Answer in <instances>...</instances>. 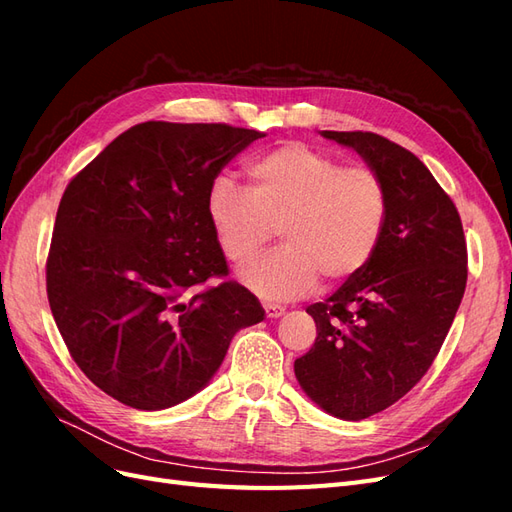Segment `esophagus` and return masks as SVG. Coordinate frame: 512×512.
Instances as JSON below:
<instances>
[{
  "mask_svg": "<svg viewBox=\"0 0 512 512\" xmlns=\"http://www.w3.org/2000/svg\"><path fill=\"white\" fill-rule=\"evenodd\" d=\"M262 307H265L267 318H280L286 312L282 305H275V303H262Z\"/></svg>",
  "mask_w": 512,
  "mask_h": 512,
  "instance_id": "34e87169",
  "label": "esophagus"
}]
</instances>
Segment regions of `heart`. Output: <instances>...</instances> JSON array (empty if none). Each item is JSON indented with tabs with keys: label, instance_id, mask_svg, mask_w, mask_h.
Here are the masks:
<instances>
[{
	"label": "heart",
	"instance_id": "b5f03b06",
	"mask_svg": "<svg viewBox=\"0 0 512 512\" xmlns=\"http://www.w3.org/2000/svg\"><path fill=\"white\" fill-rule=\"evenodd\" d=\"M250 185L218 177L207 192V218L228 262L254 260L275 228L284 245L243 271L265 299H297L320 275L339 284L359 273L382 239L389 194L376 170L344 166L305 143H286L247 166Z\"/></svg>",
	"mask_w": 512,
	"mask_h": 512
}]
</instances>
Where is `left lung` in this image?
Returning <instances> with one entry per match:
<instances>
[{
    "instance_id": "obj_1",
    "label": "left lung",
    "mask_w": 512,
    "mask_h": 512,
    "mask_svg": "<svg viewBox=\"0 0 512 512\" xmlns=\"http://www.w3.org/2000/svg\"><path fill=\"white\" fill-rule=\"evenodd\" d=\"M320 134L376 170L389 213L367 265L305 309L318 337L294 376L324 412L361 421L427 374L466 292L468 250L457 207L412 151L374 132Z\"/></svg>"
}]
</instances>
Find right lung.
Masks as SVG:
<instances>
[{
	"label": "right lung",
	"instance_id": "right-lung-1",
	"mask_svg": "<svg viewBox=\"0 0 512 512\" xmlns=\"http://www.w3.org/2000/svg\"><path fill=\"white\" fill-rule=\"evenodd\" d=\"M265 132L145 121L119 134L61 196L46 294L83 374L136 410L205 389L230 339L265 318L237 282L207 218L222 168Z\"/></svg>",
	"mask_w": 512,
	"mask_h": 512
}]
</instances>
